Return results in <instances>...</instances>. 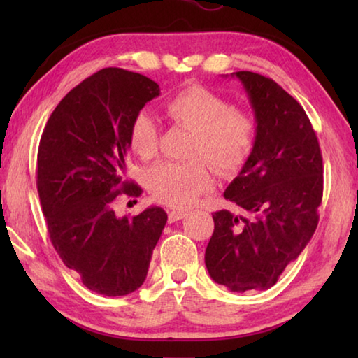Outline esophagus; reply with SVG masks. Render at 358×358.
<instances>
[{"label":"esophagus","mask_w":358,"mask_h":358,"mask_svg":"<svg viewBox=\"0 0 358 358\" xmlns=\"http://www.w3.org/2000/svg\"><path fill=\"white\" fill-rule=\"evenodd\" d=\"M185 215H186V211H183V210L169 211V222H177L181 220V217H185Z\"/></svg>","instance_id":"1"}]
</instances>
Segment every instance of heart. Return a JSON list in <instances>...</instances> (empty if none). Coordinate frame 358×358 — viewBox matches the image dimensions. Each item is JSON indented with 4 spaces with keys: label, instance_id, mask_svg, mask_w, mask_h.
Here are the masks:
<instances>
[{
    "label": "heart",
    "instance_id": "b5f03b06",
    "mask_svg": "<svg viewBox=\"0 0 358 358\" xmlns=\"http://www.w3.org/2000/svg\"><path fill=\"white\" fill-rule=\"evenodd\" d=\"M164 110L175 124L192 132L186 162H161L150 169L148 189L157 201L173 207H189L213 189L208 161L221 175H234L245 166L256 142V123L245 110L232 107L222 96L194 85L166 102ZM129 147L142 159L157 150V126L148 112H138L129 126ZM202 157V160L198 157Z\"/></svg>",
    "mask_w": 358,
    "mask_h": 358
}]
</instances>
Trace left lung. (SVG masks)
Returning a JSON list of instances; mask_svg holds the SVG:
<instances>
[{
  "label": "left lung",
  "mask_w": 358,
  "mask_h": 358,
  "mask_svg": "<svg viewBox=\"0 0 358 358\" xmlns=\"http://www.w3.org/2000/svg\"><path fill=\"white\" fill-rule=\"evenodd\" d=\"M256 117V142L224 197L248 215L213 213L205 251L211 280L232 292L275 286L317 227L324 166L310 118L268 77L238 71Z\"/></svg>",
  "instance_id": "left-lung-1"
}]
</instances>
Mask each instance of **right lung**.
Segmentation results:
<instances>
[{
	"instance_id": "obj_1",
	"label": "right lung",
	"mask_w": 358,
	"mask_h": 358,
	"mask_svg": "<svg viewBox=\"0 0 358 358\" xmlns=\"http://www.w3.org/2000/svg\"><path fill=\"white\" fill-rule=\"evenodd\" d=\"M159 85L137 72L106 68L64 96L38 150V192L53 248L96 294L120 296L142 286L167 222L161 207L118 217L120 194L138 197L126 180L129 126Z\"/></svg>"
}]
</instances>
